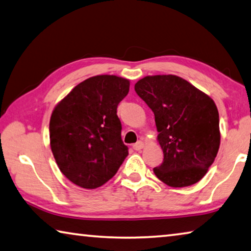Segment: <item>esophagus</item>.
I'll return each mask as SVG.
<instances>
[{"instance_id": "esophagus-1", "label": "esophagus", "mask_w": 251, "mask_h": 251, "mask_svg": "<svg viewBox=\"0 0 251 251\" xmlns=\"http://www.w3.org/2000/svg\"><path fill=\"white\" fill-rule=\"evenodd\" d=\"M132 147H133V149H134L135 151H140V150H141V149H143L144 143L142 141H138L137 143H134Z\"/></svg>"}]
</instances>
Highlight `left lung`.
<instances>
[{
    "label": "left lung",
    "mask_w": 251,
    "mask_h": 251,
    "mask_svg": "<svg viewBox=\"0 0 251 251\" xmlns=\"http://www.w3.org/2000/svg\"><path fill=\"white\" fill-rule=\"evenodd\" d=\"M134 90L154 113L164 159L153 169L171 187L193 185L204 177L221 144L219 116L209 96L175 75L147 76Z\"/></svg>",
    "instance_id": "left-lung-1"
}]
</instances>
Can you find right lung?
Masks as SVG:
<instances>
[{"mask_svg": "<svg viewBox=\"0 0 251 251\" xmlns=\"http://www.w3.org/2000/svg\"><path fill=\"white\" fill-rule=\"evenodd\" d=\"M130 81L99 75L79 83L52 110L50 148L60 172L70 182L94 190L114 176L126 156L117 116Z\"/></svg>", "mask_w": 251, "mask_h": 251, "instance_id": "obj_1", "label": "right lung"}]
</instances>
